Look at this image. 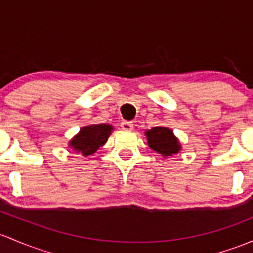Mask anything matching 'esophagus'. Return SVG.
<instances>
[{
	"label": "esophagus",
	"mask_w": 253,
	"mask_h": 253,
	"mask_svg": "<svg viewBox=\"0 0 253 253\" xmlns=\"http://www.w3.org/2000/svg\"><path fill=\"white\" fill-rule=\"evenodd\" d=\"M121 127H122V129H125V131H132V129H133V122L122 121Z\"/></svg>",
	"instance_id": "esophagus-1"
}]
</instances>
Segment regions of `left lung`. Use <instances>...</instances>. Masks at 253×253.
Listing matches in <instances>:
<instances>
[{
  "mask_svg": "<svg viewBox=\"0 0 253 253\" xmlns=\"http://www.w3.org/2000/svg\"><path fill=\"white\" fill-rule=\"evenodd\" d=\"M148 145L162 156H172L180 150V143L174 137L172 129L166 127H154L145 132Z\"/></svg>",
  "mask_w": 253,
  "mask_h": 253,
  "instance_id": "left-lung-1",
  "label": "left lung"
}]
</instances>
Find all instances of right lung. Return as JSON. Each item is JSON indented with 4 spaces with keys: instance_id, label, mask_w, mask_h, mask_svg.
Wrapping results in <instances>:
<instances>
[{
    "instance_id": "obj_1",
    "label": "right lung",
    "mask_w": 253,
    "mask_h": 253,
    "mask_svg": "<svg viewBox=\"0 0 253 253\" xmlns=\"http://www.w3.org/2000/svg\"><path fill=\"white\" fill-rule=\"evenodd\" d=\"M113 129V126L108 124L88 125L80 129L79 133L70 140L69 145L76 153H81L84 156L92 155L105 144Z\"/></svg>"
}]
</instances>
